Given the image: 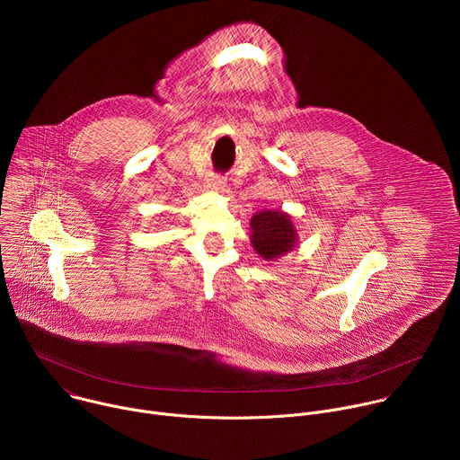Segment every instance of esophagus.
<instances>
[{
	"label": "esophagus",
	"instance_id": "esophagus-1",
	"mask_svg": "<svg viewBox=\"0 0 460 460\" xmlns=\"http://www.w3.org/2000/svg\"><path fill=\"white\" fill-rule=\"evenodd\" d=\"M208 185L215 190H226V178L220 176V174H209Z\"/></svg>",
	"mask_w": 460,
	"mask_h": 460
}]
</instances>
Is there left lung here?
Returning <instances> with one entry per match:
<instances>
[{
    "instance_id": "8db88e82",
    "label": "left lung",
    "mask_w": 460,
    "mask_h": 460,
    "mask_svg": "<svg viewBox=\"0 0 460 460\" xmlns=\"http://www.w3.org/2000/svg\"><path fill=\"white\" fill-rule=\"evenodd\" d=\"M251 243L261 258L275 260L291 251L296 229L291 218L280 211H260L251 218Z\"/></svg>"
}]
</instances>
